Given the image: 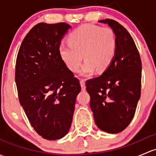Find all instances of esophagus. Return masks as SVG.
<instances>
[{"mask_svg": "<svg viewBox=\"0 0 156 156\" xmlns=\"http://www.w3.org/2000/svg\"><path fill=\"white\" fill-rule=\"evenodd\" d=\"M80 85L82 90H85V81L83 80H80Z\"/></svg>", "mask_w": 156, "mask_h": 156, "instance_id": "1", "label": "esophagus"}]
</instances>
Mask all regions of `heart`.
Segmentation results:
<instances>
[{
	"instance_id": "heart-1",
	"label": "heart",
	"mask_w": 156,
	"mask_h": 156,
	"mask_svg": "<svg viewBox=\"0 0 156 156\" xmlns=\"http://www.w3.org/2000/svg\"><path fill=\"white\" fill-rule=\"evenodd\" d=\"M116 51V37L109 27L85 24L72 31L69 42H62L59 54L67 68L73 73L78 72L83 59L81 73L90 76L95 70L103 72L113 60Z\"/></svg>"
}]
</instances>
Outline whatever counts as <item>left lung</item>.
<instances>
[{"label": "left lung", "instance_id": "obj_1", "mask_svg": "<svg viewBox=\"0 0 156 156\" xmlns=\"http://www.w3.org/2000/svg\"><path fill=\"white\" fill-rule=\"evenodd\" d=\"M108 24L116 36V51L107 69L86 81L90 96V106L95 122L104 132H122L133 119L140 97L141 60L133 39L127 30L113 19Z\"/></svg>", "mask_w": 156, "mask_h": 156}]
</instances>
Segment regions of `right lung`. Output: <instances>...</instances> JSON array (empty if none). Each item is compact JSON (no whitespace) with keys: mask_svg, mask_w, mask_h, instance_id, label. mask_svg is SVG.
Listing matches in <instances>:
<instances>
[{"mask_svg":"<svg viewBox=\"0 0 156 156\" xmlns=\"http://www.w3.org/2000/svg\"><path fill=\"white\" fill-rule=\"evenodd\" d=\"M71 27L39 23L23 39L16 63L18 95L34 130L46 140L62 138L71 127L79 81L62 60L59 46Z\"/></svg>","mask_w":156,"mask_h":156,"instance_id":"1","label":"right lung"}]
</instances>
